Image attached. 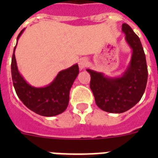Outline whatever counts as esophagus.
I'll return each mask as SVG.
<instances>
[{
  "mask_svg": "<svg viewBox=\"0 0 158 158\" xmlns=\"http://www.w3.org/2000/svg\"><path fill=\"white\" fill-rule=\"evenodd\" d=\"M89 63V61H88L87 58H82L79 60V62H78V65H79V67H80V69H84L86 65H88Z\"/></svg>",
  "mask_w": 158,
  "mask_h": 158,
  "instance_id": "obj_1",
  "label": "esophagus"
}]
</instances>
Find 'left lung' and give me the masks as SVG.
Listing matches in <instances>:
<instances>
[{
	"label": "left lung",
	"mask_w": 158,
	"mask_h": 158,
	"mask_svg": "<svg viewBox=\"0 0 158 158\" xmlns=\"http://www.w3.org/2000/svg\"><path fill=\"white\" fill-rule=\"evenodd\" d=\"M122 31L132 50L129 65L122 76L111 77L86 69L91 76L90 89L96 105L107 112L123 113L131 109L141 100L147 83V65L140 39L127 23H123Z\"/></svg>",
	"instance_id": "obj_1"
}]
</instances>
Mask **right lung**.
I'll list each match as a JSON object with an SVG mask.
<instances>
[{"label": "right lung", "instance_id": "1", "mask_svg": "<svg viewBox=\"0 0 158 158\" xmlns=\"http://www.w3.org/2000/svg\"><path fill=\"white\" fill-rule=\"evenodd\" d=\"M22 30L17 37V41L22 35ZM14 47L11 72L16 93L19 100L27 108L43 116H54L66 109L69 104V91L73 83L79 73L77 64L66 69L60 71L50 85L36 88L29 85L18 70Z\"/></svg>", "mask_w": 158, "mask_h": 158}]
</instances>
